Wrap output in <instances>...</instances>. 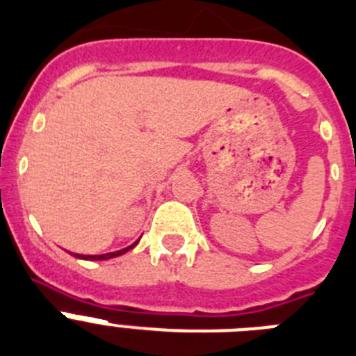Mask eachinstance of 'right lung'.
<instances>
[{
    "mask_svg": "<svg viewBox=\"0 0 356 356\" xmlns=\"http://www.w3.org/2000/svg\"><path fill=\"white\" fill-rule=\"evenodd\" d=\"M137 244H138V241H137V242H133V244L128 245V248L121 249V251H115V253H107V254H75V257L82 258V260H108V258L121 257V254H124L126 251H129V249H133Z\"/></svg>",
    "mask_w": 356,
    "mask_h": 356,
    "instance_id": "1",
    "label": "right lung"
}]
</instances>
